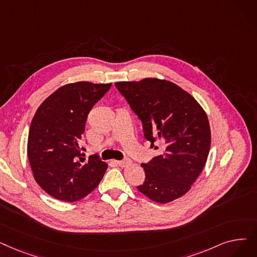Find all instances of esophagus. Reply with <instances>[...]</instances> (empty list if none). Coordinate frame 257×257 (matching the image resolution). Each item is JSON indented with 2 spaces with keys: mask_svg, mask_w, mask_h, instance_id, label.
<instances>
[{
  "mask_svg": "<svg viewBox=\"0 0 257 257\" xmlns=\"http://www.w3.org/2000/svg\"><path fill=\"white\" fill-rule=\"evenodd\" d=\"M131 164V161L129 159H125V160H121V161H117V165L119 167H126L128 165Z\"/></svg>",
  "mask_w": 257,
  "mask_h": 257,
  "instance_id": "34e87169",
  "label": "esophagus"
}]
</instances>
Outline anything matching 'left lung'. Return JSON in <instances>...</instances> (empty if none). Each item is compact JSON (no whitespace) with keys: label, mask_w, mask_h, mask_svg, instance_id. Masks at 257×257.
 I'll return each mask as SVG.
<instances>
[{"label":"left lung","mask_w":257,"mask_h":257,"mask_svg":"<svg viewBox=\"0 0 257 257\" xmlns=\"http://www.w3.org/2000/svg\"><path fill=\"white\" fill-rule=\"evenodd\" d=\"M115 87L141 119L145 139L163 153L144 167L139 190L156 203L183 196L204 169L211 132L204 109L177 85L159 79L117 82Z\"/></svg>","instance_id":"1"}]
</instances>
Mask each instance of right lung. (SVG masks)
<instances>
[{
    "label": "right lung",
    "instance_id": "add662e5",
    "mask_svg": "<svg viewBox=\"0 0 257 257\" xmlns=\"http://www.w3.org/2000/svg\"><path fill=\"white\" fill-rule=\"evenodd\" d=\"M111 84L77 82L49 95L32 118L27 154L36 182L52 197L75 202L97 187L107 164L96 154L84 158L80 140L88 113Z\"/></svg>",
    "mask_w": 257,
    "mask_h": 257
}]
</instances>
